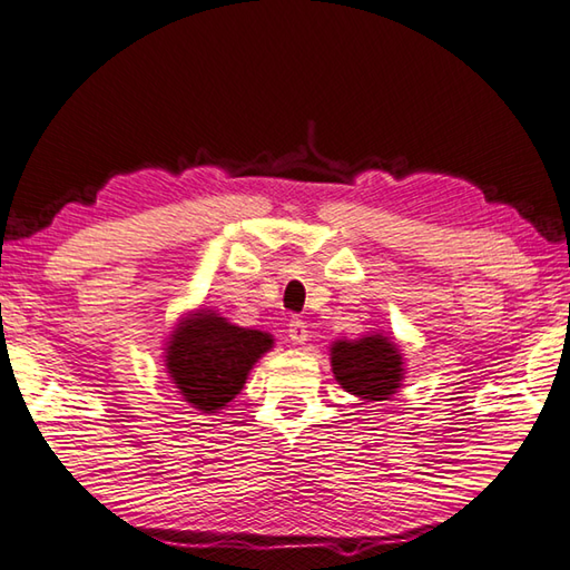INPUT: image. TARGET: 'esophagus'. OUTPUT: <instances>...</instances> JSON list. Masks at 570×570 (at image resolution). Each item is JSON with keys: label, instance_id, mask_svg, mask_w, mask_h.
<instances>
[{"label": "esophagus", "instance_id": "obj_1", "mask_svg": "<svg viewBox=\"0 0 570 570\" xmlns=\"http://www.w3.org/2000/svg\"><path fill=\"white\" fill-rule=\"evenodd\" d=\"M287 337L295 342V345H305L307 342V325L303 320H289V325H287Z\"/></svg>", "mask_w": 570, "mask_h": 570}]
</instances>
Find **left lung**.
<instances>
[{"mask_svg":"<svg viewBox=\"0 0 570 570\" xmlns=\"http://www.w3.org/2000/svg\"><path fill=\"white\" fill-rule=\"evenodd\" d=\"M330 360L342 390L370 402L390 400L404 380L400 347L382 332L352 342L337 340L330 347Z\"/></svg>","mask_w":570,"mask_h":570,"instance_id":"8db88e82","label":"left lung"}]
</instances>
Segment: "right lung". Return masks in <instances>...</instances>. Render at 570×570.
I'll use <instances>...</instances> for the list:
<instances>
[{"label": "right lung", "instance_id": "obj_1", "mask_svg": "<svg viewBox=\"0 0 570 570\" xmlns=\"http://www.w3.org/2000/svg\"><path fill=\"white\" fill-rule=\"evenodd\" d=\"M273 347V335L230 325L213 309H196L168 337L166 370L180 396L216 414L240 394L253 364Z\"/></svg>", "mask_w": 570, "mask_h": 570}]
</instances>
